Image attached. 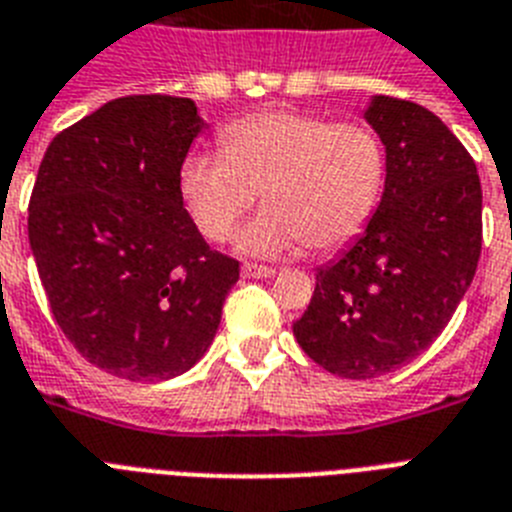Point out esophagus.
Wrapping results in <instances>:
<instances>
[{"mask_svg":"<svg viewBox=\"0 0 512 512\" xmlns=\"http://www.w3.org/2000/svg\"><path fill=\"white\" fill-rule=\"evenodd\" d=\"M242 276L244 278H270V276H276V268H268V265H257V263H244Z\"/></svg>","mask_w":512,"mask_h":512,"instance_id":"1","label":"esophagus"}]
</instances>
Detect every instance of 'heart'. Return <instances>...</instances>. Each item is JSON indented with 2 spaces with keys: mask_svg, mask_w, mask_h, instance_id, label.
I'll return each mask as SVG.
<instances>
[{
  "mask_svg": "<svg viewBox=\"0 0 512 512\" xmlns=\"http://www.w3.org/2000/svg\"><path fill=\"white\" fill-rule=\"evenodd\" d=\"M218 139L220 152H194L181 165V197L210 242L228 239L263 191L268 207L236 239L242 252H328L363 234L384 197L386 144L363 120L260 110Z\"/></svg>",
  "mask_w": 512,
  "mask_h": 512,
  "instance_id": "obj_1",
  "label": "heart"
}]
</instances>
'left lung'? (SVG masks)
<instances>
[{
	"label": "left lung",
	"instance_id": "8db88e82",
	"mask_svg": "<svg viewBox=\"0 0 512 512\" xmlns=\"http://www.w3.org/2000/svg\"><path fill=\"white\" fill-rule=\"evenodd\" d=\"M365 120L389 176L365 234L315 273L294 336L342 378H376L421 355L450 323L481 255V181L460 139L426 107L373 97Z\"/></svg>",
	"mask_w": 512,
	"mask_h": 512
}]
</instances>
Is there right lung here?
I'll use <instances>...</instances> for the list:
<instances>
[{
  "label": "right lung",
  "mask_w": 512,
  "mask_h": 512,
  "mask_svg": "<svg viewBox=\"0 0 512 512\" xmlns=\"http://www.w3.org/2000/svg\"><path fill=\"white\" fill-rule=\"evenodd\" d=\"M202 126L191 99L120 97L54 136L39 165L28 242L41 286L68 342L112 376L189 371L239 281L181 197Z\"/></svg>",
  "instance_id": "obj_1"
}]
</instances>
